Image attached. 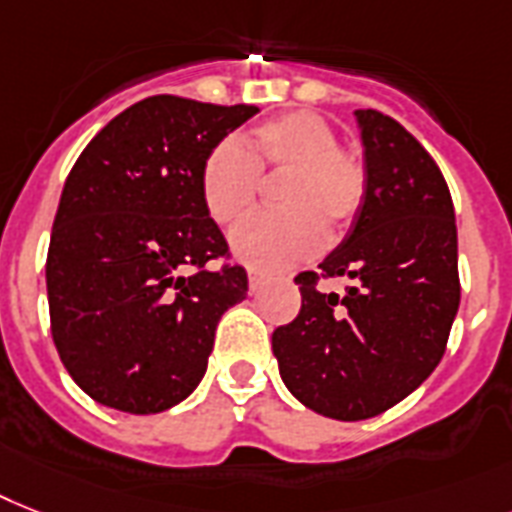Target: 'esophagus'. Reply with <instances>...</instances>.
<instances>
[{
  "instance_id": "obj_1",
  "label": "esophagus",
  "mask_w": 512,
  "mask_h": 512,
  "mask_svg": "<svg viewBox=\"0 0 512 512\" xmlns=\"http://www.w3.org/2000/svg\"><path fill=\"white\" fill-rule=\"evenodd\" d=\"M263 273H257V270H249V292L255 294L260 292V286H263Z\"/></svg>"
}]
</instances>
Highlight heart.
Wrapping results in <instances>:
<instances>
[{"label": "heart", "instance_id": "b5f03b06", "mask_svg": "<svg viewBox=\"0 0 512 512\" xmlns=\"http://www.w3.org/2000/svg\"><path fill=\"white\" fill-rule=\"evenodd\" d=\"M286 173L276 191L284 213L257 215L231 234L244 265L278 270L315 255L328 236L342 234L365 197V165L339 149L334 128L315 112H284L252 128L239 144L223 141L199 170L207 215L228 228L242 223L257 202L260 176Z\"/></svg>", "mask_w": 512, "mask_h": 512}]
</instances>
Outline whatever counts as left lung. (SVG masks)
<instances>
[{
  "mask_svg": "<svg viewBox=\"0 0 512 512\" xmlns=\"http://www.w3.org/2000/svg\"><path fill=\"white\" fill-rule=\"evenodd\" d=\"M365 197L321 273L294 281L302 310L273 331L286 389L315 413L365 421L434 373L460 305L458 226L442 170L413 134L378 110H355ZM344 277L342 295L317 278Z\"/></svg>",
  "mask_w": 512,
  "mask_h": 512,
  "instance_id": "obj_1",
  "label": "left lung"
}]
</instances>
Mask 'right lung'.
I'll use <instances>...</instances> for the list:
<instances>
[{"label":"right lung","mask_w":512,"mask_h":512,"mask_svg":"<svg viewBox=\"0 0 512 512\" xmlns=\"http://www.w3.org/2000/svg\"><path fill=\"white\" fill-rule=\"evenodd\" d=\"M252 105L157 94L112 118L70 170L47 255L52 339L99 405L152 415L199 386L215 328L247 297L199 194L205 157Z\"/></svg>","instance_id":"1"}]
</instances>
